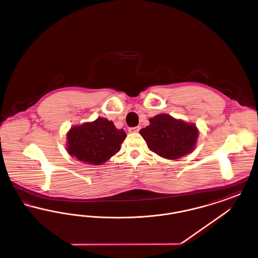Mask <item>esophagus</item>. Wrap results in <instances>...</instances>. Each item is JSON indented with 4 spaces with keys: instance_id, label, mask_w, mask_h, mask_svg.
<instances>
[{
    "instance_id": "esophagus-1",
    "label": "esophagus",
    "mask_w": 258,
    "mask_h": 258,
    "mask_svg": "<svg viewBox=\"0 0 258 258\" xmlns=\"http://www.w3.org/2000/svg\"><path fill=\"white\" fill-rule=\"evenodd\" d=\"M139 131H140V126H139V125L135 126V127H130V128H128V133H131V134H135V133H138Z\"/></svg>"
}]
</instances>
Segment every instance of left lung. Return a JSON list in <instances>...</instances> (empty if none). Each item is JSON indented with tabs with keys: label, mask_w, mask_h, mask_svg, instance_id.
Masks as SVG:
<instances>
[{
	"label": "left lung",
	"mask_w": 258,
	"mask_h": 258,
	"mask_svg": "<svg viewBox=\"0 0 258 258\" xmlns=\"http://www.w3.org/2000/svg\"><path fill=\"white\" fill-rule=\"evenodd\" d=\"M150 124L140 130L147 146L166 160H177L194 152L199 131L192 123L162 113L149 119Z\"/></svg>",
	"instance_id": "left-lung-1"
}]
</instances>
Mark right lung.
Listing matches in <instances>:
<instances>
[{
    "instance_id": "obj_1",
    "label": "right lung",
    "mask_w": 258,
    "mask_h": 258,
    "mask_svg": "<svg viewBox=\"0 0 258 258\" xmlns=\"http://www.w3.org/2000/svg\"><path fill=\"white\" fill-rule=\"evenodd\" d=\"M126 137L112 121L98 117L93 122L74 125L67 134V151L76 160L100 165L116 155Z\"/></svg>"
}]
</instances>
